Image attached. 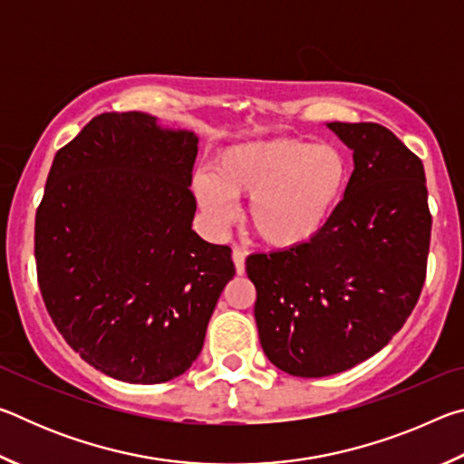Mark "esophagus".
I'll list each match as a JSON object with an SVG mask.
<instances>
[{
    "label": "esophagus",
    "instance_id": "1",
    "mask_svg": "<svg viewBox=\"0 0 464 464\" xmlns=\"http://www.w3.org/2000/svg\"><path fill=\"white\" fill-rule=\"evenodd\" d=\"M233 264H235V270H237V274L246 272V251L235 247L233 249Z\"/></svg>",
    "mask_w": 464,
    "mask_h": 464
}]
</instances>
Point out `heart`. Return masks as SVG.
Listing matches in <instances>:
<instances>
[{"label": "heart", "mask_w": 464, "mask_h": 464, "mask_svg": "<svg viewBox=\"0 0 464 464\" xmlns=\"http://www.w3.org/2000/svg\"><path fill=\"white\" fill-rule=\"evenodd\" d=\"M350 163L340 147L298 139L243 140L218 151L210 171L192 176V194L217 227L237 217L233 198L249 196L247 221L278 249L304 246L342 202Z\"/></svg>", "instance_id": "heart-1"}]
</instances>
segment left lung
<instances>
[{
  "instance_id": "obj_1",
  "label": "left lung",
  "mask_w": 464,
  "mask_h": 464,
  "mask_svg": "<svg viewBox=\"0 0 464 464\" xmlns=\"http://www.w3.org/2000/svg\"><path fill=\"white\" fill-rule=\"evenodd\" d=\"M325 127L354 160L343 200L313 241L246 260L264 354L303 379L364 362L403 327L431 231L420 157L381 124Z\"/></svg>"
}]
</instances>
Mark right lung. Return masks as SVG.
Instances as JSON below:
<instances>
[{"label":"right lung","mask_w":464,"mask_h":464,"mask_svg":"<svg viewBox=\"0 0 464 464\" xmlns=\"http://www.w3.org/2000/svg\"><path fill=\"white\" fill-rule=\"evenodd\" d=\"M198 137L145 112H106L59 149L34 225L46 311L85 362L155 384L198 358L235 276L231 247L192 229Z\"/></svg>","instance_id":"right-lung-1"}]
</instances>
